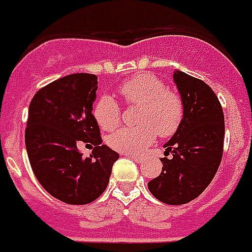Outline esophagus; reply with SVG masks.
I'll use <instances>...</instances> for the list:
<instances>
[{
    "label": "esophagus",
    "mask_w": 252,
    "mask_h": 252,
    "mask_svg": "<svg viewBox=\"0 0 252 252\" xmlns=\"http://www.w3.org/2000/svg\"><path fill=\"white\" fill-rule=\"evenodd\" d=\"M130 158H131L132 160L135 161V162H138V164H139V162H142V160H143V158H140V156H135V155H131Z\"/></svg>",
    "instance_id": "1"
}]
</instances>
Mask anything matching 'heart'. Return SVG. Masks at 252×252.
<instances>
[{
    "mask_svg": "<svg viewBox=\"0 0 252 252\" xmlns=\"http://www.w3.org/2000/svg\"><path fill=\"white\" fill-rule=\"evenodd\" d=\"M120 94L127 104L139 105L138 126L121 127L108 136V144L122 154H139L160 136H170L178 130L183 118L182 100L176 92L166 90L160 78L139 74L120 86ZM94 116L104 130H113L121 120L118 102L109 94L98 98Z\"/></svg>",
    "mask_w": 252,
    "mask_h": 252,
    "instance_id": "heart-1",
    "label": "heart"
}]
</instances>
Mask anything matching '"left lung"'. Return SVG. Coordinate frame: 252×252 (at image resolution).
Instances as JSON below:
<instances>
[{
  "label": "left lung",
  "mask_w": 252,
  "mask_h": 252,
  "mask_svg": "<svg viewBox=\"0 0 252 252\" xmlns=\"http://www.w3.org/2000/svg\"><path fill=\"white\" fill-rule=\"evenodd\" d=\"M173 79L181 94V126L164 144L160 176L148 190L165 204L180 206L198 198L220 166L224 147V112L219 98L203 80L176 70Z\"/></svg>",
  "instance_id": "1"
}]
</instances>
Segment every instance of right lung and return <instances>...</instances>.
Listing matches in <instances>:
<instances>
[{
    "mask_svg": "<svg viewBox=\"0 0 252 252\" xmlns=\"http://www.w3.org/2000/svg\"><path fill=\"white\" fill-rule=\"evenodd\" d=\"M97 76L71 74L36 92L28 108L26 150L40 185L67 204H88L105 191L120 155L101 144L92 114ZM80 142L94 146L90 158Z\"/></svg>",
    "mask_w": 252,
    "mask_h": 252,
    "instance_id": "add662e5",
    "label": "right lung"
}]
</instances>
